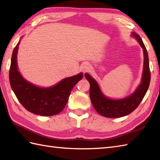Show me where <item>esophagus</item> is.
Masks as SVG:
<instances>
[{
    "instance_id": "esophagus-1",
    "label": "esophagus",
    "mask_w": 160,
    "mask_h": 160,
    "mask_svg": "<svg viewBox=\"0 0 160 160\" xmlns=\"http://www.w3.org/2000/svg\"><path fill=\"white\" fill-rule=\"evenodd\" d=\"M91 69V66L89 63H84L83 64L82 67H81V69L83 71V72H87V71H89Z\"/></svg>"
}]
</instances>
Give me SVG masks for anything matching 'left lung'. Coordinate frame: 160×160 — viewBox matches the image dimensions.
<instances>
[{
    "instance_id": "8db88e82",
    "label": "left lung",
    "mask_w": 160,
    "mask_h": 160,
    "mask_svg": "<svg viewBox=\"0 0 160 160\" xmlns=\"http://www.w3.org/2000/svg\"><path fill=\"white\" fill-rule=\"evenodd\" d=\"M132 36L136 38L143 48L144 65L142 82L131 96L122 100H111L107 98L101 92L96 80L88 73L84 74L86 79L90 83L89 95L91 102L98 113L104 117L115 118L130 114L139 106L148 89L151 81V71L149 68L147 50L140 36L134 32L132 33Z\"/></svg>"
}]
</instances>
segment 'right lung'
<instances>
[{"label":"right lung","mask_w":160,"mask_h":160,"mask_svg":"<svg viewBox=\"0 0 160 160\" xmlns=\"http://www.w3.org/2000/svg\"><path fill=\"white\" fill-rule=\"evenodd\" d=\"M18 42L13 51L9 68V82L17 99L25 109L34 114L51 116L62 111L73 87L82 80V73L65 78L55 86L40 88L23 79L18 71L16 56Z\"/></svg>","instance_id":"right-lung-1"}]
</instances>
